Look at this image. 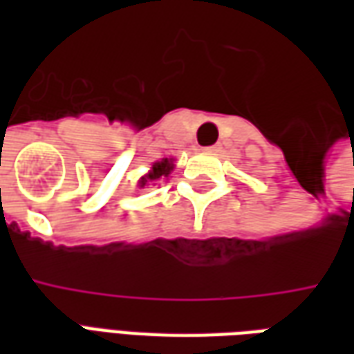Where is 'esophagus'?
<instances>
[{
	"label": "esophagus",
	"instance_id": "34e87169",
	"mask_svg": "<svg viewBox=\"0 0 354 354\" xmlns=\"http://www.w3.org/2000/svg\"><path fill=\"white\" fill-rule=\"evenodd\" d=\"M222 147H220V144H214V146H208L207 151H220Z\"/></svg>",
	"mask_w": 354,
	"mask_h": 354
}]
</instances>
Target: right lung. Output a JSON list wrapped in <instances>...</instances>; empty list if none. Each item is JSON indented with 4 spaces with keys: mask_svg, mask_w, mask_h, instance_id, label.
<instances>
[{
    "mask_svg": "<svg viewBox=\"0 0 354 354\" xmlns=\"http://www.w3.org/2000/svg\"><path fill=\"white\" fill-rule=\"evenodd\" d=\"M172 169H174V159H161V161L153 162V167H151V170L147 172L146 176L140 178L138 185L140 187H144V185L151 184V182H157V180H161V178H167Z\"/></svg>",
    "mask_w": 354,
    "mask_h": 354,
    "instance_id": "1",
    "label": "right lung"
}]
</instances>
